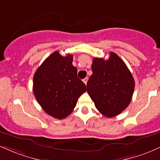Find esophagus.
Masks as SVG:
<instances>
[{"mask_svg":"<svg viewBox=\"0 0 160 160\" xmlns=\"http://www.w3.org/2000/svg\"><path fill=\"white\" fill-rule=\"evenodd\" d=\"M88 80V78H84V79H83V82L85 84V85H87Z\"/></svg>","mask_w":160,"mask_h":160,"instance_id":"obj_1","label":"esophagus"}]
</instances>
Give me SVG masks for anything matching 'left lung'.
Returning a JSON list of instances; mask_svg holds the SVG:
<instances>
[{
	"label": "left lung",
	"instance_id": "8db88e82",
	"mask_svg": "<svg viewBox=\"0 0 160 160\" xmlns=\"http://www.w3.org/2000/svg\"><path fill=\"white\" fill-rule=\"evenodd\" d=\"M87 91L101 114L112 118L121 113L132 100L134 80L124 61L113 52L108 60L94 57Z\"/></svg>",
	"mask_w": 160,
	"mask_h": 160
}]
</instances>
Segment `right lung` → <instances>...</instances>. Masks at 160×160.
Returning a JSON list of instances; mask_svg holds the SVG:
<instances>
[{"mask_svg": "<svg viewBox=\"0 0 160 160\" xmlns=\"http://www.w3.org/2000/svg\"><path fill=\"white\" fill-rule=\"evenodd\" d=\"M73 56L53 52L38 68L33 77V92L44 112L62 119L73 111L86 85L77 77Z\"/></svg>", "mask_w": 160, "mask_h": 160, "instance_id": "obj_1", "label": "right lung"}]
</instances>
